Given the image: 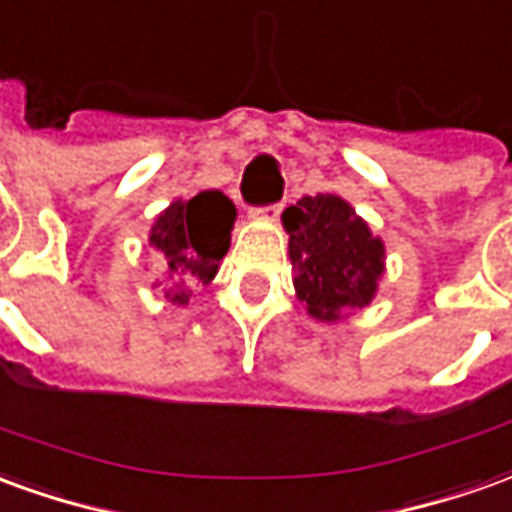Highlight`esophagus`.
<instances>
[{"label":"esophagus","mask_w":512,"mask_h":512,"mask_svg":"<svg viewBox=\"0 0 512 512\" xmlns=\"http://www.w3.org/2000/svg\"><path fill=\"white\" fill-rule=\"evenodd\" d=\"M280 213H282V202L280 205H268V207H260V210H255L257 219H263V221H277L280 219Z\"/></svg>","instance_id":"esophagus-1"}]
</instances>
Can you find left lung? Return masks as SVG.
<instances>
[{
    "instance_id": "1",
    "label": "left lung",
    "mask_w": 512,
    "mask_h": 512,
    "mask_svg": "<svg viewBox=\"0 0 512 512\" xmlns=\"http://www.w3.org/2000/svg\"><path fill=\"white\" fill-rule=\"evenodd\" d=\"M293 291L318 321H338L377 296L385 274V244L338 194L302 196L285 207Z\"/></svg>"
}]
</instances>
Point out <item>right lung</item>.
<instances>
[{"label":"right lung","mask_w":512,"mask_h":512,"mask_svg":"<svg viewBox=\"0 0 512 512\" xmlns=\"http://www.w3.org/2000/svg\"><path fill=\"white\" fill-rule=\"evenodd\" d=\"M235 205L221 191H199L191 199H174L152 224L155 246L166 271L157 288L171 305H188L191 285H210L219 274L221 257L230 249Z\"/></svg>","instance_id":"obj_1"}]
</instances>
